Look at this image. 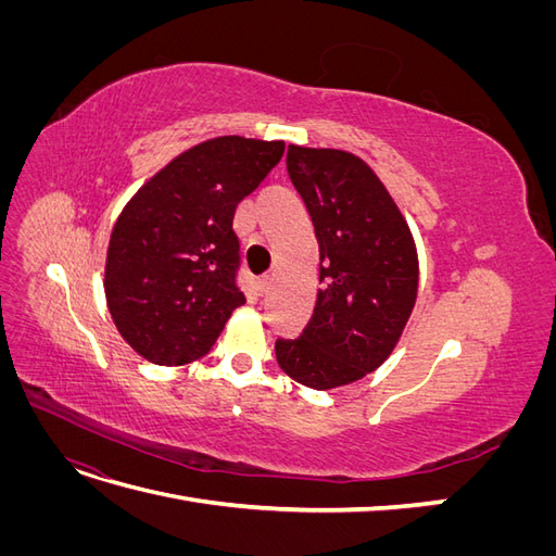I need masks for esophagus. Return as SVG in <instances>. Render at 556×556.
Segmentation results:
<instances>
[{
    "instance_id": "obj_1",
    "label": "esophagus",
    "mask_w": 556,
    "mask_h": 556,
    "mask_svg": "<svg viewBox=\"0 0 556 556\" xmlns=\"http://www.w3.org/2000/svg\"><path fill=\"white\" fill-rule=\"evenodd\" d=\"M271 280H274V276H271V274H264V276H260V278H257V290H260L262 294H266V292H268V288H271Z\"/></svg>"
}]
</instances>
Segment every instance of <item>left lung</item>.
Segmentation results:
<instances>
[{"label":"left lung","instance_id":"1","mask_svg":"<svg viewBox=\"0 0 556 556\" xmlns=\"http://www.w3.org/2000/svg\"><path fill=\"white\" fill-rule=\"evenodd\" d=\"M288 174L319 243L315 311L296 339H276L292 380L331 390L390 357L417 296L410 229L368 166L331 148H288Z\"/></svg>","mask_w":556,"mask_h":556}]
</instances>
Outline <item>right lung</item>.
I'll use <instances>...</instances> for the list:
<instances>
[{"label": "right lung", "mask_w": 556, "mask_h": 556, "mask_svg": "<svg viewBox=\"0 0 556 556\" xmlns=\"http://www.w3.org/2000/svg\"><path fill=\"white\" fill-rule=\"evenodd\" d=\"M282 153V141H204L150 178L117 217L104 290L117 331L141 357L180 366L208 355L245 304L233 213Z\"/></svg>", "instance_id": "1"}]
</instances>
